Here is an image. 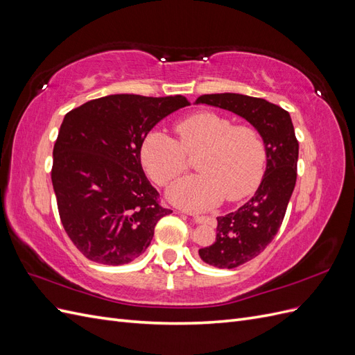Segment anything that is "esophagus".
<instances>
[{"instance_id": "obj_1", "label": "esophagus", "mask_w": 355, "mask_h": 355, "mask_svg": "<svg viewBox=\"0 0 355 355\" xmlns=\"http://www.w3.org/2000/svg\"><path fill=\"white\" fill-rule=\"evenodd\" d=\"M187 214L192 216V219H194L197 223H210V225H214V219L210 218V216H201V214H196V213H187Z\"/></svg>"}]
</instances>
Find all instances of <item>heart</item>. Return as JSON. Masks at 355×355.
<instances>
[{"mask_svg":"<svg viewBox=\"0 0 355 355\" xmlns=\"http://www.w3.org/2000/svg\"><path fill=\"white\" fill-rule=\"evenodd\" d=\"M179 142L161 130L149 132L141 159L158 185H166L187 167V157L198 154L197 175L182 178L168 188V198L188 209L207 210L227 198L237 201L256 189L263 175L266 153L253 127L234 125L216 112H197L176 124Z\"/></svg>","mask_w":355,"mask_h":355,"instance_id":"b5f03b06","label":"heart"}]
</instances>
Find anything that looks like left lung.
Returning <instances> with one entry per match:
<instances>
[{
    "instance_id": "8db88e82",
    "label": "left lung",
    "mask_w": 355,
    "mask_h": 355,
    "mask_svg": "<svg viewBox=\"0 0 355 355\" xmlns=\"http://www.w3.org/2000/svg\"><path fill=\"white\" fill-rule=\"evenodd\" d=\"M200 103L244 118L265 144L266 168L259 188L239 210L218 218L216 241L198 250L206 263L232 270L263 252L280 230L296 184L299 144L290 114L265 99L219 93L200 96Z\"/></svg>"
}]
</instances>
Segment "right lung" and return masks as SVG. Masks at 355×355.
Here are the masks:
<instances>
[{
	"label": "right lung",
	"instance_id": "right-lung-1",
	"mask_svg": "<svg viewBox=\"0 0 355 355\" xmlns=\"http://www.w3.org/2000/svg\"><path fill=\"white\" fill-rule=\"evenodd\" d=\"M187 105L184 96L110 94L63 118L51 182L63 228L87 259L112 266L135 261L171 213L144 173L141 146L155 124Z\"/></svg>",
	"mask_w": 355,
	"mask_h": 355
}]
</instances>
